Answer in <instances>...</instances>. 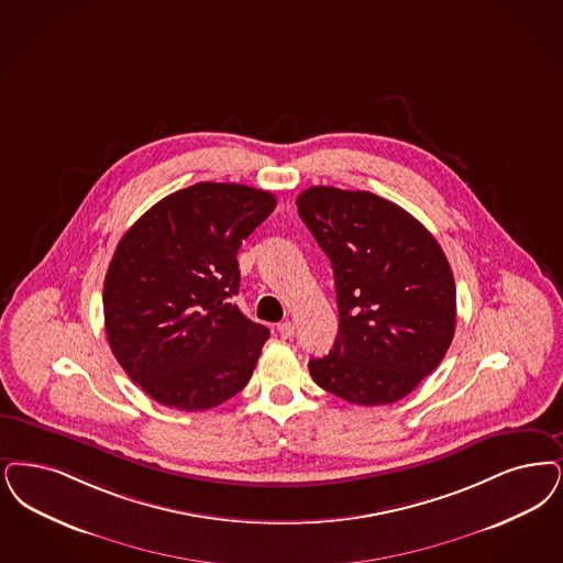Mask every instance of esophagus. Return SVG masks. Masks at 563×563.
<instances>
[{
    "mask_svg": "<svg viewBox=\"0 0 563 563\" xmlns=\"http://www.w3.org/2000/svg\"><path fill=\"white\" fill-rule=\"evenodd\" d=\"M276 331H278L280 338L291 339L292 333H295V324H292L291 320H285V322H280V324L276 327Z\"/></svg>",
    "mask_w": 563,
    "mask_h": 563,
    "instance_id": "obj_1",
    "label": "esophagus"
}]
</instances>
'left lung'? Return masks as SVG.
Returning a JSON list of instances; mask_svg holds the SVG:
<instances>
[{"label":"left lung","instance_id":"1","mask_svg":"<svg viewBox=\"0 0 563 563\" xmlns=\"http://www.w3.org/2000/svg\"><path fill=\"white\" fill-rule=\"evenodd\" d=\"M297 213L329 255L338 291L333 350L308 362L316 385L361 406L391 405L435 371L456 324V289L433 234L366 190L312 186Z\"/></svg>","mask_w":563,"mask_h":563}]
</instances>
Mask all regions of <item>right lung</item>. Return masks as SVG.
I'll use <instances>...</instances> for the list:
<instances>
[{
    "mask_svg": "<svg viewBox=\"0 0 563 563\" xmlns=\"http://www.w3.org/2000/svg\"><path fill=\"white\" fill-rule=\"evenodd\" d=\"M276 207L243 184L199 181L153 205L104 278L114 358L158 405L207 410L247 385L271 331L232 303L236 253Z\"/></svg>",
    "mask_w": 563,
    "mask_h": 563,
    "instance_id": "add662e5",
    "label": "right lung"
}]
</instances>
